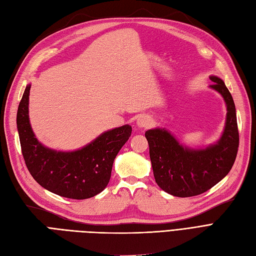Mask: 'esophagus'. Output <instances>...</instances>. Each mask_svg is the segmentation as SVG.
<instances>
[{
  "instance_id": "esophagus-1",
  "label": "esophagus",
  "mask_w": 256,
  "mask_h": 256,
  "mask_svg": "<svg viewBox=\"0 0 256 256\" xmlns=\"http://www.w3.org/2000/svg\"><path fill=\"white\" fill-rule=\"evenodd\" d=\"M152 120L148 115H141V116H138V118L136 120V126L138 128L147 129V128L152 127Z\"/></svg>"
}]
</instances>
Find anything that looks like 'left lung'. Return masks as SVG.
I'll return each instance as SVG.
<instances>
[{
    "label": "left lung",
    "mask_w": 256,
    "mask_h": 256,
    "mask_svg": "<svg viewBox=\"0 0 256 256\" xmlns=\"http://www.w3.org/2000/svg\"><path fill=\"white\" fill-rule=\"evenodd\" d=\"M210 80L214 82L210 88L220 92L228 110L218 142L194 150L180 144L166 129L145 132L154 180L162 190L174 196H194L212 188L228 174L237 156L239 134L233 97L220 78L210 76Z\"/></svg>",
    "instance_id": "left-lung-1"
}]
</instances>
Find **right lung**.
I'll return each mask as SVG.
<instances>
[{"label":"right lung","instance_id":"1","mask_svg":"<svg viewBox=\"0 0 256 256\" xmlns=\"http://www.w3.org/2000/svg\"><path fill=\"white\" fill-rule=\"evenodd\" d=\"M30 85L17 112V128L26 168L42 187L58 196L84 200L102 192L110 182L113 162L129 136L131 126L108 130L74 152H58L38 142L28 118Z\"/></svg>","mask_w":256,"mask_h":256}]
</instances>
